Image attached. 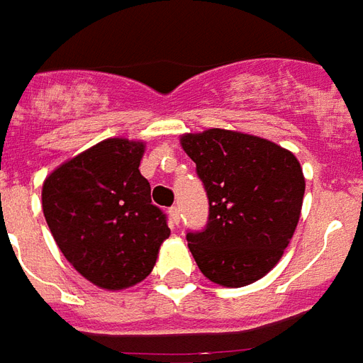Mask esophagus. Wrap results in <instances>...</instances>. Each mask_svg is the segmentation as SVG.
<instances>
[{"mask_svg":"<svg viewBox=\"0 0 363 363\" xmlns=\"http://www.w3.org/2000/svg\"><path fill=\"white\" fill-rule=\"evenodd\" d=\"M168 215L172 227H177V225H179V209H177V207H169Z\"/></svg>","mask_w":363,"mask_h":363,"instance_id":"esophagus-1","label":"esophagus"}]
</instances>
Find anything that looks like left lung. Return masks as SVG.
I'll return each instance as SVG.
<instances>
[{
	"mask_svg": "<svg viewBox=\"0 0 363 363\" xmlns=\"http://www.w3.org/2000/svg\"><path fill=\"white\" fill-rule=\"evenodd\" d=\"M182 146L209 199L187 246L203 276L225 287L254 284L276 266L299 223L305 177L276 143L225 128L184 135Z\"/></svg>",
	"mask_w": 363,
	"mask_h": 363,
	"instance_id": "8db88e82",
	"label": "left lung"
}]
</instances>
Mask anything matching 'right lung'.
Instances as JSON below:
<instances>
[{"instance_id":"obj_1","label":"right lung","mask_w":363,"mask_h":363,"mask_svg":"<svg viewBox=\"0 0 363 363\" xmlns=\"http://www.w3.org/2000/svg\"><path fill=\"white\" fill-rule=\"evenodd\" d=\"M143 152V143L107 138L54 169L43 186V211L58 248L104 289L143 281L169 236L168 217L152 205L138 169Z\"/></svg>"}]
</instances>
